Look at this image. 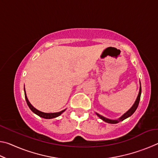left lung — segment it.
<instances>
[{"mask_svg": "<svg viewBox=\"0 0 158 158\" xmlns=\"http://www.w3.org/2000/svg\"><path fill=\"white\" fill-rule=\"evenodd\" d=\"M141 83H140V88H139V94L137 98V100H136L135 102L134 103V105H132V107H131L129 110H128L126 113H125L121 117H120L119 118H118L116 120H111V119H109V118H106L102 116H101L98 113H96L97 114V116L100 118V119L102 120L106 123H111V124H115V123H118L123 121V120L126 119L127 118L130 117V116H132V115L135 113V111H136V109H137V106L139 105V100H140V97H141Z\"/></svg>", "mask_w": 158, "mask_h": 158, "instance_id": "1", "label": "left lung"}]
</instances>
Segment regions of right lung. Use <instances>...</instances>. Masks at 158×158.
Wrapping results in <instances>:
<instances>
[{"label": "right lung", "mask_w": 158, "mask_h": 158, "mask_svg": "<svg viewBox=\"0 0 158 158\" xmlns=\"http://www.w3.org/2000/svg\"><path fill=\"white\" fill-rule=\"evenodd\" d=\"M24 94H25V98H26V102H27V105L28 106V107L31 109V110L33 111L34 114H37V116H39L40 117L43 118L51 119V118H56L58 116H59L60 115L63 113V112L65 111V109H64V110L59 111V112H56V113H44V112H42V111L37 110V109L35 108L34 106L31 105V104L30 103V102L28 101V98H27V96H26V91H25V88H24Z\"/></svg>", "instance_id": "obj_1"}]
</instances>
